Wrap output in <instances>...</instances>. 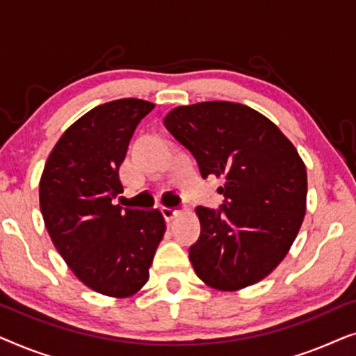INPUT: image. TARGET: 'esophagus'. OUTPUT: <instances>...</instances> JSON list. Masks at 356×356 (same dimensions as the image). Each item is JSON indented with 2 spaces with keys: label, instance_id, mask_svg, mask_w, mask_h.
Wrapping results in <instances>:
<instances>
[{
  "label": "esophagus",
  "instance_id": "obj_1",
  "mask_svg": "<svg viewBox=\"0 0 356 356\" xmlns=\"http://www.w3.org/2000/svg\"><path fill=\"white\" fill-rule=\"evenodd\" d=\"M178 211H175V209H170V207H162V216L167 222H172L175 217L178 216Z\"/></svg>",
  "mask_w": 356,
  "mask_h": 356
}]
</instances>
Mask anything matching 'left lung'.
Listing matches in <instances>:
<instances>
[{"label": "left lung", "mask_w": 356, "mask_h": 356, "mask_svg": "<svg viewBox=\"0 0 356 356\" xmlns=\"http://www.w3.org/2000/svg\"><path fill=\"white\" fill-rule=\"evenodd\" d=\"M194 155L202 178L217 177L223 204L199 206L201 235L189 248L196 274L217 290H240L269 275L303 223L308 179L284 133L233 102L178 106L163 120Z\"/></svg>", "instance_id": "left-lung-1"}]
</instances>
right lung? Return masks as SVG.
<instances>
[{"instance_id": "1", "label": "right lung", "mask_w": 356, "mask_h": 356, "mask_svg": "<svg viewBox=\"0 0 356 356\" xmlns=\"http://www.w3.org/2000/svg\"><path fill=\"white\" fill-rule=\"evenodd\" d=\"M154 104L120 99L95 106L61 136L40 179V211L53 245L82 284L131 296L149 279L165 233L157 209L121 207L120 165Z\"/></svg>"}]
</instances>
